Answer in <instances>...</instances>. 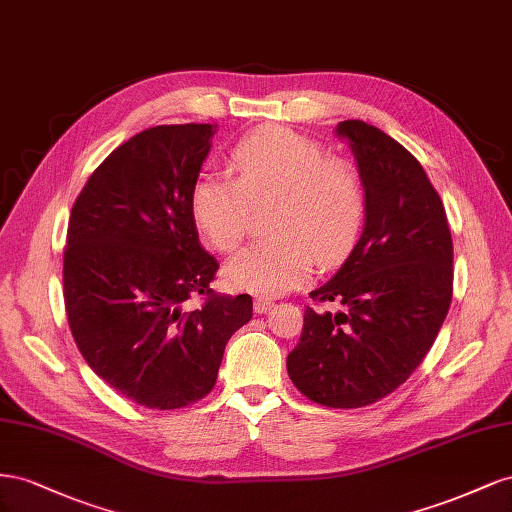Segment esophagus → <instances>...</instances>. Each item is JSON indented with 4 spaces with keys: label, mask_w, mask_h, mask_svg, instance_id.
I'll list each match as a JSON object with an SVG mask.
<instances>
[{
    "label": "esophagus",
    "mask_w": 512,
    "mask_h": 512,
    "mask_svg": "<svg viewBox=\"0 0 512 512\" xmlns=\"http://www.w3.org/2000/svg\"><path fill=\"white\" fill-rule=\"evenodd\" d=\"M274 306V302L272 300H266V298H257L255 300V304H253V309H255V313H268L270 309Z\"/></svg>",
    "instance_id": "obj_1"
}]
</instances>
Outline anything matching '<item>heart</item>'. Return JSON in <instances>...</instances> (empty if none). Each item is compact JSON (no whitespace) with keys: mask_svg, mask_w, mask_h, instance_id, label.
Returning <instances> with one entry per match:
<instances>
[{"mask_svg":"<svg viewBox=\"0 0 512 512\" xmlns=\"http://www.w3.org/2000/svg\"><path fill=\"white\" fill-rule=\"evenodd\" d=\"M236 178L206 173L191 188L195 225L216 251H236L251 225L253 206L274 201L268 240L233 257L231 287L257 296H281L321 266L343 259L367 214L358 169L328 156L324 145L283 126L244 137L231 152Z\"/></svg>","mask_w":512,"mask_h":512,"instance_id":"heart-1","label":"heart"}]
</instances>
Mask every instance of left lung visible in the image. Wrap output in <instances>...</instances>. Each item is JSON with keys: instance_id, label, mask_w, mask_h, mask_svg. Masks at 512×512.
<instances>
[{"instance_id": "left-lung-1", "label": "left lung", "mask_w": 512, "mask_h": 512, "mask_svg": "<svg viewBox=\"0 0 512 512\" xmlns=\"http://www.w3.org/2000/svg\"><path fill=\"white\" fill-rule=\"evenodd\" d=\"M367 191L354 251L311 291L337 313L306 306L287 373L306 399L352 410L397 390L425 360L452 300V238L444 203L399 141L367 122L345 120Z\"/></svg>"}]
</instances>
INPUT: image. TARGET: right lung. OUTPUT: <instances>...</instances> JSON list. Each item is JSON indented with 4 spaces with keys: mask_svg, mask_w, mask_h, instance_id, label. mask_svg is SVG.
<instances>
[{
    "mask_svg": "<svg viewBox=\"0 0 512 512\" xmlns=\"http://www.w3.org/2000/svg\"><path fill=\"white\" fill-rule=\"evenodd\" d=\"M214 124L154 126L115 148L68 221L64 302L90 369L150 410H178L214 388L231 334L253 317L248 294L210 287L191 188ZM203 295L197 310L185 302Z\"/></svg>",
    "mask_w": 512,
    "mask_h": 512,
    "instance_id": "right-lung-1",
    "label": "right lung"
}]
</instances>
